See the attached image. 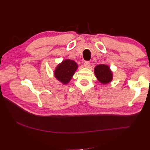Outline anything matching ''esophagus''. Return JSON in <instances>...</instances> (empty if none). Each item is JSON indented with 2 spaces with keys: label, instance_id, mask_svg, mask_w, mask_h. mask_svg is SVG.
Returning a JSON list of instances; mask_svg holds the SVG:
<instances>
[{
  "label": "esophagus",
  "instance_id": "esophagus-1",
  "mask_svg": "<svg viewBox=\"0 0 150 150\" xmlns=\"http://www.w3.org/2000/svg\"><path fill=\"white\" fill-rule=\"evenodd\" d=\"M84 66L85 67H89L90 66V62L89 61H85L84 63Z\"/></svg>",
  "mask_w": 150,
  "mask_h": 150
}]
</instances>
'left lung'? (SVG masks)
I'll return each mask as SVG.
<instances>
[{
    "label": "left lung",
    "instance_id": "obj_1",
    "mask_svg": "<svg viewBox=\"0 0 150 150\" xmlns=\"http://www.w3.org/2000/svg\"><path fill=\"white\" fill-rule=\"evenodd\" d=\"M94 73L97 79L102 84L109 83L112 79V72L109 66L105 64H99L95 67Z\"/></svg>",
    "mask_w": 150,
    "mask_h": 150
}]
</instances>
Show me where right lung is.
<instances>
[{"instance_id": "1", "label": "right lung", "mask_w": 150, "mask_h": 150, "mask_svg": "<svg viewBox=\"0 0 150 150\" xmlns=\"http://www.w3.org/2000/svg\"><path fill=\"white\" fill-rule=\"evenodd\" d=\"M78 69L77 63L71 59H66L59 64L54 71V76L63 84H67Z\"/></svg>"}]
</instances>
